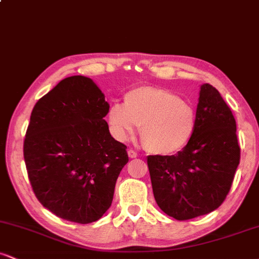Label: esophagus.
<instances>
[{
  "mask_svg": "<svg viewBox=\"0 0 259 259\" xmlns=\"http://www.w3.org/2000/svg\"><path fill=\"white\" fill-rule=\"evenodd\" d=\"M127 156H129V158H136V157H138V153H136L135 151L129 150L127 151Z\"/></svg>",
  "mask_w": 259,
  "mask_h": 259,
  "instance_id": "obj_1",
  "label": "esophagus"
}]
</instances>
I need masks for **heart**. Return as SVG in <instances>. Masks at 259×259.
Returning <instances> with one entry per match:
<instances>
[{"label":"heart","mask_w":259,"mask_h":259,"mask_svg":"<svg viewBox=\"0 0 259 259\" xmlns=\"http://www.w3.org/2000/svg\"><path fill=\"white\" fill-rule=\"evenodd\" d=\"M107 121L119 141H126L141 126L140 134L148 152L168 156L189 144L196 127V112L173 92L141 86L127 92L124 105L109 106Z\"/></svg>","instance_id":"heart-1"}]
</instances>
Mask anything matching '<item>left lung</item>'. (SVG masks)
<instances>
[{"instance_id":"left-lung-1","label":"left lung","mask_w":259,"mask_h":259,"mask_svg":"<svg viewBox=\"0 0 259 259\" xmlns=\"http://www.w3.org/2000/svg\"><path fill=\"white\" fill-rule=\"evenodd\" d=\"M240 163L236 121L215 88L201 85L196 127L173 156H148L154 200L178 221L213 212L224 202Z\"/></svg>"}]
</instances>
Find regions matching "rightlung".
<instances>
[{"label": "right lung", "instance_id": "obj_1", "mask_svg": "<svg viewBox=\"0 0 259 259\" xmlns=\"http://www.w3.org/2000/svg\"><path fill=\"white\" fill-rule=\"evenodd\" d=\"M109 105L94 80L74 75L41 97L30 115L24 160L34 194L65 221L89 224L111 207L126 146L113 139Z\"/></svg>", "mask_w": 259, "mask_h": 259}]
</instances>
